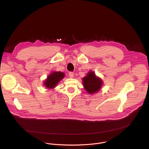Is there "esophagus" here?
<instances>
[{
  "instance_id": "1",
  "label": "esophagus",
  "mask_w": 149,
  "mask_h": 149,
  "mask_svg": "<svg viewBox=\"0 0 149 149\" xmlns=\"http://www.w3.org/2000/svg\"><path fill=\"white\" fill-rule=\"evenodd\" d=\"M69 76L70 78H72L74 77V73L73 72H69Z\"/></svg>"
}]
</instances>
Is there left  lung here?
Here are the masks:
<instances>
[{
    "label": "left lung",
    "mask_w": 149,
    "mask_h": 149,
    "mask_svg": "<svg viewBox=\"0 0 149 149\" xmlns=\"http://www.w3.org/2000/svg\"><path fill=\"white\" fill-rule=\"evenodd\" d=\"M83 82L85 90L90 94L99 91L103 84L101 79L97 77L93 72L88 73L86 76L83 79Z\"/></svg>",
    "instance_id": "left-lung-1"
}]
</instances>
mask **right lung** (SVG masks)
Wrapping results in <instances>:
<instances>
[{"label": "right lung", "mask_w": 149, "mask_h": 149, "mask_svg": "<svg viewBox=\"0 0 149 149\" xmlns=\"http://www.w3.org/2000/svg\"><path fill=\"white\" fill-rule=\"evenodd\" d=\"M65 74L61 72H55L50 74L44 82V85L47 88H54L58 82L64 78Z\"/></svg>", "instance_id": "obj_1"}]
</instances>
